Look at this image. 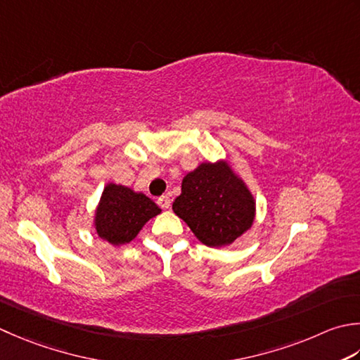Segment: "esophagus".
<instances>
[{"label":"esophagus","instance_id":"34e87169","mask_svg":"<svg viewBox=\"0 0 360 360\" xmlns=\"http://www.w3.org/2000/svg\"><path fill=\"white\" fill-rule=\"evenodd\" d=\"M158 204L162 209H168V207H170V204H172V200L168 198V196H160V198L158 200Z\"/></svg>","mask_w":360,"mask_h":360}]
</instances>
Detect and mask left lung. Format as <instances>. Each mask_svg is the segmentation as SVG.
I'll return each mask as SVG.
<instances>
[{
  "label": "left lung",
  "mask_w": 360,
  "mask_h": 360,
  "mask_svg": "<svg viewBox=\"0 0 360 360\" xmlns=\"http://www.w3.org/2000/svg\"><path fill=\"white\" fill-rule=\"evenodd\" d=\"M173 212L201 243L221 248L255 224L256 198L229 158L201 162L182 178Z\"/></svg>",
  "instance_id": "1"
}]
</instances>
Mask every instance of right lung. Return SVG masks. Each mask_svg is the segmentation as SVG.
Wrapping results in <instances>:
<instances>
[{"label": "right lung", "instance_id": "obj_1", "mask_svg": "<svg viewBox=\"0 0 360 360\" xmlns=\"http://www.w3.org/2000/svg\"><path fill=\"white\" fill-rule=\"evenodd\" d=\"M162 209L142 192L115 182L104 186L94 215L98 237L114 246L132 242L145 224Z\"/></svg>", "mask_w": 360, "mask_h": 360}]
</instances>
